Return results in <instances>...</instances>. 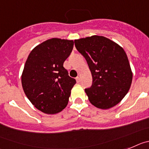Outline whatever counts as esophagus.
<instances>
[{
  "label": "esophagus",
  "instance_id": "34e87169",
  "mask_svg": "<svg viewBox=\"0 0 149 149\" xmlns=\"http://www.w3.org/2000/svg\"><path fill=\"white\" fill-rule=\"evenodd\" d=\"M76 82L79 83V82H80V77H79V76H77V77L76 78Z\"/></svg>",
  "mask_w": 149,
  "mask_h": 149
}]
</instances>
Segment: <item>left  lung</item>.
<instances>
[{
    "label": "left lung",
    "mask_w": 149,
    "mask_h": 149,
    "mask_svg": "<svg viewBox=\"0 0 149 149\" xmlns=\"http://www.w3.org/2000/svg\"><path fill=\"white\" fill-rule=\"evenodd\" d=\"M74 42L76 49L87 61L92 75V85L85 90L90 103L101 109L117 105L127 94L133 79L125 50L103 36L80 38Z\"/></svg>",
    "instance_id": "1"
}]
</instances>
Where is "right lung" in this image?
Returning <instances> with one entry per match:
<instances>
[{"label": "right lung", "instance_id": "1", "mask_svg": "<svg viewBox=\"0 0 149 149\" xmlns=\"http://www.w3.org/2000/svg\"><path fill=\"white\" fill-rule=\"evenodd\" d=\"M73 44L72 40L49 39L33 48L27 58L22 73L23 90L31 103L44 113H58L68 103L76 80L63 65Z\"/></svg>", "mask_w": 149, "mask_h": 149}]
</instances>
